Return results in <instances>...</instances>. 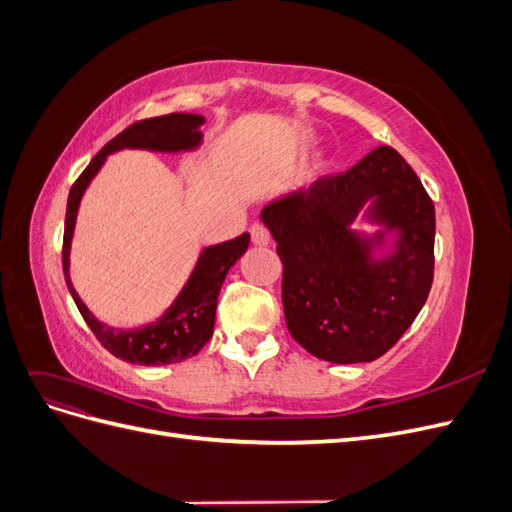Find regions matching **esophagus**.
I'll return each mask as SVG.
<instances>
[{"instance_id":"1","label":"esophagus","mask_w":512,"mask_h":512,"mask_svg":"<svg viewBox=\"0 0 512 512\" xmlns=\"http://www.w3.org/2000/svg\"><path fill=\"white\" fill-rule=\"evenodd\" d=\"M250 235H252V243H254V245L265 247V245H269V243H271L269 230H267L265 226H262V224H254V226L250 228Z\"/></svg>"}]
</instances>
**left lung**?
Here are the masks:
<instances>
[{
    "label": "left lung",
    "mask_w": 512,
    "mask_h": 512,
    "mask_svg": "<svg viewBox=\"0 0 512 512\" xmlns=\"http://www.w3.org/2000/svg\"><path fill=\"white\" fill-rule=\"evenodd\" d=\"M365 204L366 217L383 226L376 236L351 228ZM260 218L284 265L288 331L322 361H376L429 297L436 209L393 147H378L346 173L273 200ZM389 231L396 241L376 259Z\"/></svg>",
    "instance_id": "8db88e82"
}]
</instances>
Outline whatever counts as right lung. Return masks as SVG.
I'll list each match as a JSON object with an SVG mask.
<instances>
[{"label": "right lung", "instance_id": "add662e5", "mask_svg": "<svg viewBox=\"0 0 512 512\" xmlns=\"http://www.w3.org/2000/svg\"><path fill=\"white\" fill-rule=\"evenodd\" d=\"M203 123L205 117L192 113H170L132 123L130 128L117 134L113 141H108L100 149V153H96V158L74 181L68 194L64 250H61L66 284L87 327L94 331L98 342L121 361L134 365H170L198 354L213 335L215 307H218V294L226 280V273L245 254L247 245H250V235L243 232L237 239L205 247L179 297L156 322H149L141 329L117 331L89 312L70 282V243L74 235L76 211H79L87 185L106 162V156L121 149H149L166 153L196 149L203 141V132L198 130Z\"/></svg>", "mask_w": 512, "mask_h": 512}]
</instances>
